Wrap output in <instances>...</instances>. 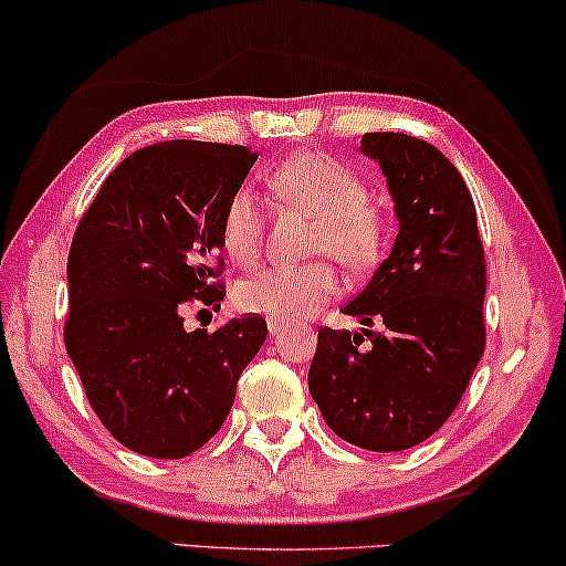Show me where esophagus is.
<instances>
[{"label":"esophagus","mask_w":566,"mask_h":566,"mask_svg":"<svg viewBox=\"0 0 566 566\" xmlns=\"http://www.w3.org/2000/svg\"><path fill=\"white\" fill-rule=\"evenodd\" d=\"M289 327H291V324H289V322H283V319H268V329H270V335H281V332H285Z\"/></svg>","instance_id":"obj_1"}]
</instances>
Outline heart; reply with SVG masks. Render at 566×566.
Returning a JSON list of instances; mask_svg holds the SVG:
<instances>
[{
  "label": "heart",
  "mask_w": 566,
  "mask_h": 566,
  "mask_svg": "<svg viewBox=\"0 0 566 566\" xmlns=\"http://www.w3.org/2000/svg\"><path fill=\"white\" fill-rule=\"evenodd\" d=\"M277 198L319 216L312 252L337 258L347 268L374 265L384 247V223L368 206V185L345 161L324 151L293 154L268 175ZM262 213L247 188L227 198L219 219V237L231 262L250 268L262 254ZM339 293V275L332 262L319 260L298 268H270L247 277L237 289L239 308L270 319H304L319 312Z\"/></svg>",
  "instance_id": "1"
}]
</instances>
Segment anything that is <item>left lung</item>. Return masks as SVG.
Listing matches in <instances>:
<instances>
[{"instance_id": "1", "label": "left lung", "mask_w": 566, "mask_h": 566, "mask_svg": "<svg viewBox=\"0 0 566 566\" xmlns=\"http://www.w3.org/2000/svg\"><path fill=\"white\" fill-rule=\"evenodd\" d=\"M397 203L399 234L370 283L343 312L381 332L319 327L308 391L332 430L366 451L428 440L467 391L484 353V247L471 192L422 138L366 134Z\"/></svg>"}]
</instances>
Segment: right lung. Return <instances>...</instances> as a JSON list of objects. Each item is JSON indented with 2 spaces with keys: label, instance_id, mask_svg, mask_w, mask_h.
I'll list each match as a JSON object with an SVG mask.
<instances>
[{
  "label": "right lung",
  "instance_id": "right-lung-1",
  "mask_svg": "<svg viewBox=\"0 0 566 566\" xmlns=\"http://www.w3.org/2000/svg\"><path fill=\"white\" fill-rule=\"evenodd\" d=\"M254 159L231 144L144 146L105 177L74 231L66 353L99 422L130 451L182 459L206 446L265 343L260 314L185 329V312L227 296L221 208Z\"/></svg>",
  "mask_w": 566,
  "mask_h": 566
}]
</instances>
